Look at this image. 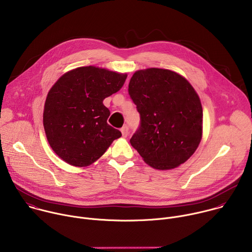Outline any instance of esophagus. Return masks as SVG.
<instances>
[{"label":"esophagus","mask_w":252,"mask_h":252,"mask_svg":"<svg viewBox=\"0 0 252 252\" xmlns=\"http://www.w3.org/2000/svg\"><path fill=\"white\" fill-rule=\"evenodd\" d=\"M121 131H122V134L124 137H126L127 134H128V126H124L122 128H121Z\"/></svg>","instance_id":"1"}]
</instances>
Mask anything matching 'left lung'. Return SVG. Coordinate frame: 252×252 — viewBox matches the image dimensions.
Listing matches in <instances>:
<instances>
[{"label":"left lung","mask_w":252,"mask_h":252,"mask_svg":"<svg viewBox=\"0 0 252 252\" xmlns=\"http://www.w3.org/2000/svg\"><path fill=\"white\" fill-rule=\"evenodd\" d=\"M128 94L140 116L132 148L156 169L186 162L202 136V106L192 86L175 71L151 67L135 71Z\"/></svg>","instance_id":"8db88e82"}]
</instances>
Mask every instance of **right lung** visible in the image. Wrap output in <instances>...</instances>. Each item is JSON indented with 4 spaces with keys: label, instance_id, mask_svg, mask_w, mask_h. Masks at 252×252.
<instances>
[{
    "label": "right lung",
    "instance_id": "right-lung-1",
    "mask_svg": "<svg viewBox=\"0 0 252 252\" xmlns=\"http://www.w3.org/2000/svg\"><path fill=\"white\" fill-rule=\"evenodd\" d=\"M127 75L93 65L63 75L50 90L44 127L53 151L74 166L98 159L122 132L107 124L111 113L102 101L119 92Z\"/></svg>",
    "mask_w": 252,
    "mask_h": 252
}]
</instances>
